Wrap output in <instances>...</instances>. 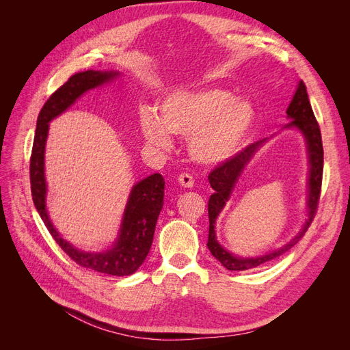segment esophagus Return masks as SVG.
Returning a JSON list of instances; mask_svg holds the SVG:
<instances>
[{"label": "esophagus", "mask_w": 350, "mask_h": 350, "mask_svg": "<svg viewBox=\"0 0 350 350\" xmlns=\"http://www.w3.org/2000/svg\"><path fill=\"white\" fill-rule=\"evenodd\" d=\"M178 183L184 188H193L194 185V178L188 174H181L178 176Z\"/></svg>", "instance_id": "34e87169"}]
</instances>
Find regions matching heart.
I'll list each match as a JSON object with an SVG mask.
<instances>
[{"label":"heart","instance_id":"1","mask_svg":"<svg viewBox=\"0 0 350 350\" xmlns=\"http://www.w3.org/2000/svg\"><path fill=\"white\" fill-rule=\"evenodd\" d=\"M156 112L157 116L142 115L144 140L166 149L172 144L171 133L189 135V156L201 165H219L235 156L256 120L250 100L216 86L167 93L157 102Z\"/></svg>","mask_w":350,"mask_h":350}]
</instances>
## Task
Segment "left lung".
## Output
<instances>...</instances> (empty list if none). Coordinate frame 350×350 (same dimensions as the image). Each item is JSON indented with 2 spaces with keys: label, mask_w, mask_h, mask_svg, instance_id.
I'll list each match as a JSON object with an SVG mask.
<instances>
[{
  "label": "left lung",
  "mask_w": 350,
  "mask_h": 350,
  "mask_svg": "<svg viewBox=\"0 0 350 350\" xmlns=\"http://www.w3.org/2000/svg\"><path fill=\"white\" fill-rule=\"evenodd\" d=\"M289 122L283 126V130L295 129L304 135V140L306 144V154H308V163H310V171H308V181H306V220L304 226L299 229L298 234H296L289 242H286L283 247L269 251L262 256L257 257H239L228 251L225 247H221L217 237H216V220L221 210L225 208L226 203L230 200L232 194L235 191V187L241 179L243 171L248 166V163L252 161V157L261 149V147L269 142V139H262L257 143H252L248 147H245L241 153L235 154L225 163H221L216 169L210 172L208 181L211 188L215 189V193L210 196L208 200V241L207 247L213 256L221 266L226 267L228 270H248L254 269L257 266H261L264 262H269L274 258L280 257L282 254L289 251L296 242H298L304 234L311 225V221L315 216L317 206H319L320 200V191H321V181H323V162H324V152H323V142H321V131L319 122H317L311 103L308 99V93H306V88L304 81L301 80L298 83V88L293 94V98L289 103L288 109Z\"/></svg>",
  "instance_id": "left-lung-1"
}]
</instances>
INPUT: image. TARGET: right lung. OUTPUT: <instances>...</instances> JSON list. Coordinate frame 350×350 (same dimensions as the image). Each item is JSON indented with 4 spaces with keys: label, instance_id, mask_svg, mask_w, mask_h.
<instances>
[{
    "label": "right lung",
    "instance_id": "add662e5",
    "mask_svg": "<svg viewBox=\"0 0 350 350\" xmlns=\"http://www.w3.org/2000/svg\"><path fill=\"white\" fill-rule=\"evenodd\" d=\"M120 76V71L88 70L74 74L67 83L51 94V98L40 109L33 149L30 157V188L31 198L39 216L44 220L49 234L57 241L61 250L67 252L72 261L81 267L111 276H130L144 262L150 251L156 221L163 207L165 179L161 174H153L137 183L130 191L126 201L118 237L112 247L100 252L79 250L61 237L52 225L46 208V178H45V147L49 131V122L66 112L84 93L103 86Z\"/></svg>",
    "mask_w": 350,
    "mask_h": 350
}]
</instances>
